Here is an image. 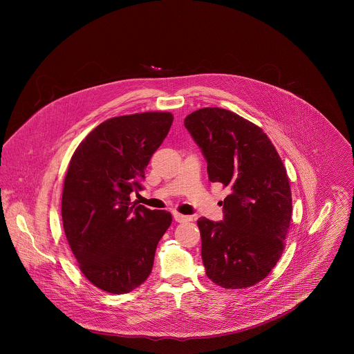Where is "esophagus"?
Segmentation results:
<instances>
[{
  "label": "esophagus",
  "mask_w": 354,
  "mask_h": 354,
  "mask_svg": "<svg viewBox=\"0 0 354 354\" xmlns=\"http://www.w3.org/2000/svg\"><path fill=\"white\" fill-rule=\"evenodd\" d=\"M173 218L176 222L178 223H184V222H188V221H192L191 216L188 215H183V214H178V212H173Z\"/></svg>",
  "instance_id": "1"
}]
</instances>
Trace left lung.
Instances as JSON below:
<instances>
[{
	"label": "left lung",
	"instance_id": "8db88e82",
	"mask_svg": "<svg viewBox=\"0 0 354 354\" xmlns=\"http://www.w3.org/2000/svg\"><path fill=\"white\" fill-rule=\"evenodd\" d=\"M184 125L207 160L209 181L230 191L223 221H198L205 274L225 289L253 286L275 267L290 226L282 159L261 128L230 110L199 109Z\"/></svg>",
	"mask_w": 354,
	"mask_h": 354
}]
</instances>
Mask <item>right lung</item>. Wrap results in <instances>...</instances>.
Returning a JSON list of instances; mask_svg holds the SVG:
<instances>
[{
	"label": "right lung",
	"mask_w": 354,
	"mask_h": 354,
	"mask_svg": "<svg viewBox=\"0 0 354 354\" xmlns=\"http://www.w3.org/2000/svg\"><path fill=\"white\" fill-rule=\"evenodd\" d=\"M173 114L147 111L106 120L73 152L61 215L80 271L97 288L129 293L151 274L155 250L171 214L131 203L167 136Z\"/></svg>",
	"instance_id": "right-lung-1"
}]
</instances>
